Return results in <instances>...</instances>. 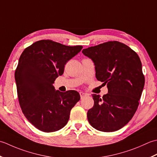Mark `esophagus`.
I'll use <instances>...</instances> for the list:
<instances>
[{
	"instance_id": "1",
	"label": "esophagus",
	"mask_w": 157,
	"mask_h": 157,
	"mask_svg": "<svg viewBox=\"0 0 157 157\" xmlns=\"http://www.w3.org/2000/svg\"><path fill=\"white\" fill-rule=\"evenodd\" d=\"M79 94H80V95H81V99H82V98H84L85 96H86V95H87V94H85V93H83V92H80Z\"/></svg>"
}]
</instances>
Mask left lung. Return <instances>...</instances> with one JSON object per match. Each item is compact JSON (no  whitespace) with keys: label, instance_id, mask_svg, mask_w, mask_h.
Here are the masks:
<instances>
[{"label":"left lung","instance_id":"left-lung-1","mask_svg":"<svg viewBox=\"0 0 157 157\" xmlns=\"http://www.w3.org/2000/svg\"><path fill=\"white\" fill-rule=\"evenodd\" d=\"M94 61L95 76L107 84L108 92L92 95L94 105L87 119L95 129L113 132L132 119L139 105L145 78L138 55L119 41H108L82 51Z\"/></svg>","mask_w":157,"mask_h":157}]
</instances>
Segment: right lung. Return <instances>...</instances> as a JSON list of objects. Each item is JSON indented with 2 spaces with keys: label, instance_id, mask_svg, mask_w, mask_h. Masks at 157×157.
<instances>
[{
  "label": "right lung",
  "instance_id": "obj_1",
  "mask_svg": "<svg viewBox=\"0 0 157 157\" xmlns=\"http://www.w3.org/2000/svg\"><path fill=\"white\" fill-rule=\"evenodd\" d=\"M82 46H66L40 40L25 48L15 72L19 103L28 121L44 132H53L68 123L70 110L80 100L75 90L56 91L54 81L68 61Z\"/></svg>",
  "mask_w": 157,
  "mask_h": 157
}]
</instances>
